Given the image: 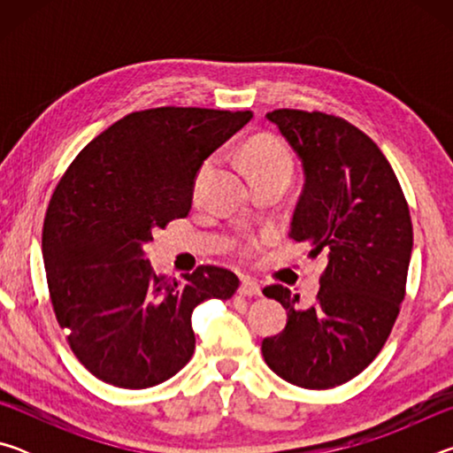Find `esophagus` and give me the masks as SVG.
Wrapping results in <instances>:
<instances>
[{
    "mask_svg": "<svg viewBox=\"0 0 453 453\" xmlns=\"http://www.w3.org/2000/svg\"><path fill=\"white\" fill-rule=\"evenodd\" d=\"M240 296L257 297V296H262V288H259L257 281L250 280V278H243L242 280V286H240Z\"/></svg>",
    "mask_w": 453,
    "mask_h": 453,
    "instance_id": "34e87169",
    "label": "esophagus"
}]
</instances>
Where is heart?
Returning a JSON list of instances; mask_svg holds the SVG:
<instances>
[{"label":"heart","mask_w":453,"mask_h":453,"mask_svg":"<svg viewBox=\"0 0 453 453\" xmlns=\"http://www.w3.org/2000/svg\"><path fill=\"white\" fill-rule=\"evenodd\" d=\"M243 162L248 165L254 178L264 173H289L294 172V153L288 148L286 142L273 135H257L243 145L242 150ZM213 165V157L205 159L199 167V172L194 180V194L199 196L203 188L205 175L210 173ZM264 243V235H250L240 242V251L243 256H251Z\"/></svg>","instance_id":"b5f03b06"}]
</instances>
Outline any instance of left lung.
Segmentation results:
<instances>
[{
    "label": "left lung",
    "instance_id": "left-lung-1",
    "mask_svg": "<svg viewBox=\"0 0 453 453\" xmlns=\"http://www.w3.org/2000/svg\"><path fill=\"white\" fill-rule=\"evenodd\" d=\"M303 165L289 237L326 256L316 303L267 286L288 310L283 332L262 342L270 370L294 386L329 389L356 378L380 354L405 297L413 232L400 181L362 129L321 111L273 110Z\"/></svg>",
    "mask_w": 453,
    "mask_h": 453
}]
</instances>
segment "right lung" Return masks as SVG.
<instances>
[{"label":"right lung","mask_w":453,"mask_h":453,"mask_svg":"<svg viewBox=\"0 0 453 453\" xmlns=\"http://www.w3.org/2000/svg\"><path fill=\"white\" fill-rule=\"evenodd\" d=\"M254 118L250 110L153 107L83 148L50 199L42 250L50 300L75 357L116 388L157 386L196 349L191 311L240 288L224 267L183 280L151 272L143 248L191 210L203 159Z\"/></svg>","instance_id":"obj_1"}]
</instances>
